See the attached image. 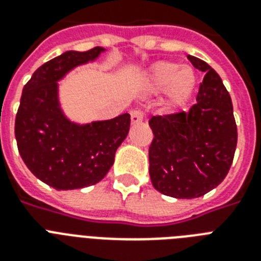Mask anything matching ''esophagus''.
I'll return each instance as SVG.
<instances>
[{"mask_svg": "<svg viewBox=\"0 0 261 261\" xmlns=\"http://www.w3.org/2000/svg\"><path fill=\"white\" fill-rule=\"evenodd\" d=\"M143 120V114L139 110L131 111V123L133 124H138V123H142Z\"/></svg>", "mask_w": 261, "mask_h": 261, "instance_id": "obj_1", "label": "esophagus"}]
</instances>
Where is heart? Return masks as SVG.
Returning a JSON list of instances; mask_svg holds the SVG:
<instances>
[{
	"label": "heart",
	"mask_w": 261,
	"mask_h": 261,
	"mask_svg": "<svg viewBox=\"0 0 261 261\" xmlns=\"http://www.w3.org/2000/svg\"><path fill=\"white\" fill-rule=\"evenodd\" d=\"M143 89L150 94L164 92L163 110L173 114L181 110L194 94L198 85V74L191 66H180L174 62H157L143 75Z\"/></svg>",
	"instance_id": "b5f03b06"
}]
</instances>
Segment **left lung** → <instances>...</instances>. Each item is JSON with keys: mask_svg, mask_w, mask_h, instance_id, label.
<instances>
[{"mask_svg": "<svg viewBox=\"0 0 261 261\" xmlns=\"http://www.w3.org/2000/svg\"><path fill=\"white\" fill-rule=\"evenodd\" d=\"M204 73L196 104L187 112L153 116L149 173L155 190L177 199L199 198L226 177L237 146L233 104L218 73L188 55Z\"/></svg>", "mask_w": 261, "mask_h": 261, "instance_id": "obj_1", "label": "left lung"}]
</instances>
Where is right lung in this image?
I'll use <instances>...</instances> for the list:
<instances>
[{
	"mask_svg": "<svg viewBox=\"0 0 261 261\" xmlns=\"http://www.w3.org/2000/svg\"><path fill=\"white\" fill-rule=\"evenodd\" d=\"M104 51H66L39 67L22 89L14 122L18 153L27 168L55 190H77L102 180L130 130L127 112L81 124L67 118L59 102L58 81Z\"/></svg>",
	"mask_w": 261,
	"mask_h": 261,
	"instance_id": "obj_1",
	"label": "right lung"
}]
</instances>
